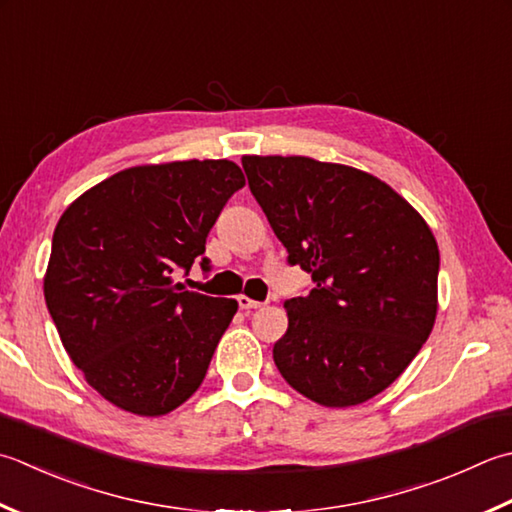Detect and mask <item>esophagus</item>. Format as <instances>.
I'll list each match as a JSON object with an SVG mask.
<instances>
[{"instance_id":"34e87169","label":"esophagus","mask_w":512,"mask_h":512,"mask_svg":"<svg viewBox=\"0 0 512 512\" xmlns=\"http://www.w3.org/2000/svg\"><path fill=\"white\" fill-rule=\"evenodd\" d=\"M237 304H239V308H242V310H255V308H262L264 306L262 302H255V299H250L246 295H239L237 297Z\"/></svg>"}]
</instances>
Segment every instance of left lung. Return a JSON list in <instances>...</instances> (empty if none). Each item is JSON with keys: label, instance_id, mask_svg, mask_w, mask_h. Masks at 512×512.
<instances>
[{"label": "left lung", "instance_id": "left-lung-1", "mask_svg": "<svg viewBox=\"0 0 512 512\" xmlns=\"http://www.w3.org/2000/svg\"><path fill=\"white\" fill-rule=\"evenodd\" d=\"M242 166L288 262L315 282L284 302L279 373L328 408L368 402L404 373L435 326L433 230L386 182L353 166L302 155H244Z\"/></svg>", "mask_w": 512, "mask_h": 512}]
</instances>
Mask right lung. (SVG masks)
<instances>
[{
    "instance_id": "obj_1",
    "label": "right lung",
    "mask_w": 512,
    "mask_h": 512,
    "mask_svg": "<svg viewBox=\"0 0 512 512\" xmlns=\"http://www.w3.org/2000/svg\"><path fill=\"white\" fill-rule=\"evenodd\" d=\"M244 184L228 159L133 166L59 217L44 275L48 313L86 382L126 413L166 415L202 386L237 302L182 290L173 273L204 255Z\"/></svg>"
}]
</instances>
